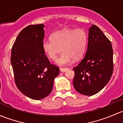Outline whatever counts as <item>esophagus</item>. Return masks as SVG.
<instances>
[{
  "label": "esophagus",
  "mask_w": 123,
  "mask_h": 123,
  "mask_svg": "<svg viewBox=\"0 0 123 123\" xmlns=\"http://www.w3.org/2000/svg\"><path fill=\"white\" fill-rule=\"evenodd\" d=\"M68 70H69V69H68V68H60V72H66V71H68Z\"/></svg>",
  "instance_id": "obj_1"
}]
</instances>
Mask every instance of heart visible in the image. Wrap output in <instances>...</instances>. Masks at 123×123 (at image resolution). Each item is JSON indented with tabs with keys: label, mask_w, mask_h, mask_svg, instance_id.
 Here are the masks:
<instances>
[{
	"label": "heart",
	"mask_w": 123,
	"mask_h": 123,
	"mask_svg": "<svg viewBox=\"0 0 123 123\" xmlns=\"http://www.w3.org/2000/svg\"><path fill=\"white\" fill-rule=\"evenodd\" d=\"M50 38L51 41H43V49L52 60L57 59L62 50L63 52L56 61L59 65L69 64L73 59H80L88 42L86 32L82 29H64L53 33Z\"/></svg>",
	"instance_id": "obj_1"
}]
</instances>
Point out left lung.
<instances>
[{"mask_svg": "<svg viewBox=\"0 0 123 123\" xmlns=\"http://www.w3.org/2000/svg\"><path fill=\"white\" fill-rule=\"evenodd\" d=\"M74 89L84 95L99 92L108 83L113 72V50L108 38L95 25L89 29L86 52L73 68Z\"/></svg>", "mask_w": 123, "mask_h": 123, "instance_id": "left-lung-1", "label": "left lung"}]
</instances>
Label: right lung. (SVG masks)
Here are the masks:
<instances>
[{"label":"right lung","instance_id":"add662e5","mask_svg":"<svg viewBox=\"0 0 123 123\" xmlns=\"http://www.w3.org/2000/svg\"><path fill=\"white\" fill-rule=\"evenodd\" d=\"M43 24L30 25L18 35L12 48L11 62L18 89L31 99H42L53 90L59 68L44 54Z\"/></svg>","mask_w":123,"mask_h":123}]
</instances>
